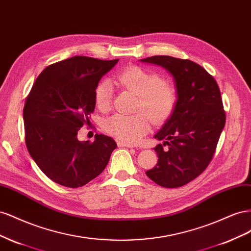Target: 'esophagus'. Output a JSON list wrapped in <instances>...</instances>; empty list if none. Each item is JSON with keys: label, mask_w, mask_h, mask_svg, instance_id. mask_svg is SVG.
I'll use <instances>...</instances> for the list:
<instances>
[{"label": "esophagus", "mask_w": 251, "mask_h": 251, "mask_svg": "<svg viewBox=\"0 0 251 251\" xmlns=\"http://www.w3.org/2000/svg\"><path fill=\"white\" fill-rule=\"evenodd\" d=\"M118 146L119 147H127V148H132L133 147L132 144H129V143H126V142H123V141H119Z\"/></svg>", "instance_id": "esophagus-1"}]
</instances>
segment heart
Listing matches in <instances>:
<instances>
[{"instance_id": "obj_1", "label": "heart", "mask_w": 251, "mask_h": 251, "mask_svg": "<svg viewBox=\"0 0 251 251\" xmlns=\"http://www.w3.org/2000/svg\"><path fill=\"white\" fill-rule=\"evenodd\" d=\"M116 83L137 95V109L146 112V114L139 112L130 116L114 114L105 121V131L120 141L138 142L149 129L148 118L153 123L165 120L176 105V91L174 86L163 81L157 74L141 67L126 68L118 75ZM95 99L100 109L109 108L112 101V87L108 81H102L97 85Z\"/></svg>"}]
</instances>
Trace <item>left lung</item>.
<instances>
[{"mask_svg":"<svg viewBox=\"0 0 251 251\" xmlns=\"http://www.w3.org/2000/svg\"><path fill=\"white\" fill-rule=\"evenodd\" d=\"M166 69L173 75L176 102L154 138L156 166L146 175L157 185L176 188L189 183L208 166L216 151L226 116L216 80L190 60L154 55L140 60Z\"/></svg>","mask_w":251,"mask_h":251,"instance_id":"obj_1","label":"left lung"}]
</instances>
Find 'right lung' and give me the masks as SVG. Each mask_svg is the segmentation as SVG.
Instances as JSON below:
<instances>
[{"mask_svg": "<svg viewBox=\"0 0 251 251\" xmlns=\"http://www.w3.org/2000/svg\"><path fill=\"white\" fill-rule=\"evenodd\" d=\"M118 61L73 56L47 66L35 80L23 110L25 141L33 161L53 182L82 187L102 173L117 148L104 134H96L92 143L78 141L77 131L90 123L97 85Z\"/></svg>", "mask_w": 251, "mask_h": 251, "instance_id": "1", "label": "right lung"}]
</instances>
